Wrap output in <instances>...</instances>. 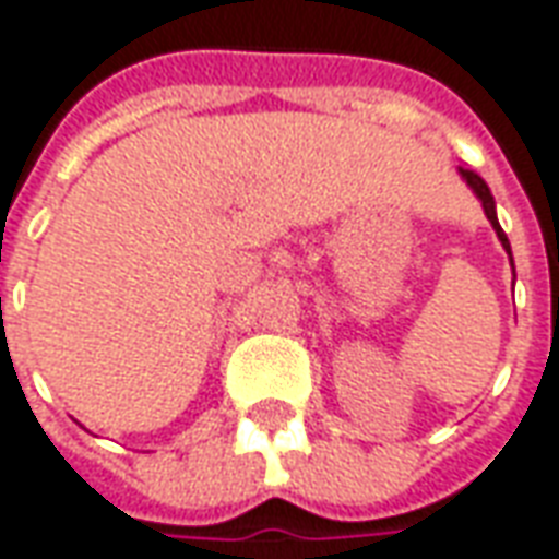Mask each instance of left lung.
I'll return each instance as SVG.
<instances>
[{
	"instance_id": "8db88e82",
	"label": "left lung",
	"mask_w": 559,
	"mask_h": 559,
	"mask_svg": "<svg viewBox=\"0 0 559 559\" xmlns=\"http://www.w3.org/2000/svg\"><path fill=\"white\" fill-rule=\"evenodd\" d=\"M460 175H463V181H466V185L472 187V193L481 199L487 221H490V226L497 229V236H499V241H502V248H506V251L511 253L509 239H506V233H502V226H499V221H497V202H493V193H490V187L484 185V178H481V175H478V171L463 169V166H460ZM511 266H514V263H511Z\"/></svg>"
}]
</instances>
